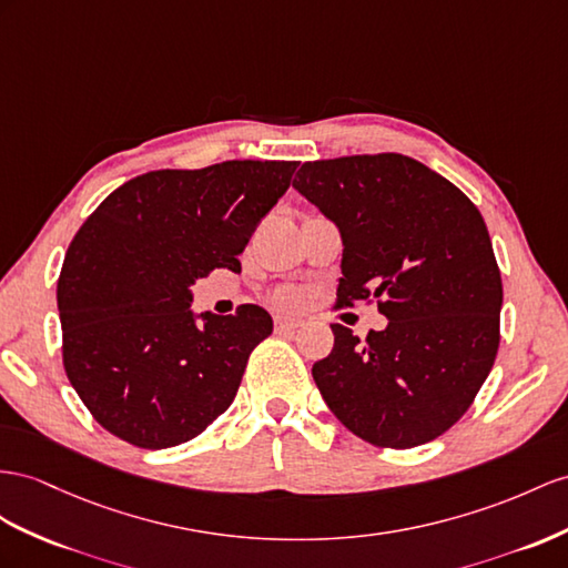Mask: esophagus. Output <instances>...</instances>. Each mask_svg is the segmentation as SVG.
<instances>
[{"label":"esophagus","instance_id":"obj_1","mask_svg":"<svg viewBox=\"0 0 568 568\" xmlns=\"http://www.w3.org/2000/svg\"><path fill=\"white\" fill-rule=\"evenodd\" d=\"M300 326L297 318H287V316H275V331L278 333H293Z\"/></svg>","mask_w":568,"mask_h":568}]
</instances>
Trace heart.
Segmentation results:
<instances>
[{"label": "heart", "mask_w": 568, "mask_h": 568, "mask_svg": "<svg viewBox=\"0 0 568 568\" xmlns=\"http://www.w3.org/2000/svg\"><path fill=\"white\" fill-rule=\"evenodd\" d=\"M275 302H278V307L293 310L302 302V295L297 293V290H283V293H278V297H275Z\"/></svg>", "instance_id": "obj_1"}]
</instances>
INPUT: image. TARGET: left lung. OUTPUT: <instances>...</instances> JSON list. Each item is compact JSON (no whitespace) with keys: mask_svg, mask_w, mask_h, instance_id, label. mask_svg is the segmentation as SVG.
Masks as SVG:
<instances>
[{"mask_svg":"<svg viewBox=\"0 0 568 568\" xmlns=\"http://www.w3.org/2000/svg\"><path fill=\"white\" fill-rule=\"evenodd\" d=\"M343 237L338 307L388 318L359 343L331 324L312 376L331 413L374 446L413 448L470 408L499 351L501 273L487 225L456 184L400 153L304 163L293 182Z\"/></svg>","mask_w":568,"mask_h":568,"instance_id":"obj_1","label":"left lung"}]
</instances>
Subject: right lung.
Returning <instances> with one entry per match:
<instances>
[{"mask_svg":"<svg viewBox=\"0 0 568 568\" xmlns=\"http://www.w3.org/2000/svg\"><path fill=\"white\" fill-rule=\"evenodd\" d=\"M295 170V160L153 170L85 217L57 281L62 357L71 386L110 434L170 448L235 400L273 318L256 304L196 316L192 285L213 268L240 271L237 256Z\"/></svg>","mask_w":568,"mask_h":568,"instance_id":"right-lung-1","label":"right lung"}]
</instances>
